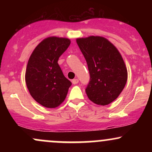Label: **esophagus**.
<instances>
[{"mask_svg": "<svg viewBox=\"0 0 152 152\" xmlns=\"http://www.w3.org/2000/svg\"><path fill=\"white\" fill-rule=\"evenodd\" d=\"M78 83V79H77V78H75V79L72 80L73 84H77Z\"/></svg>", "mask_w": 152, "mask_h": 152, "instance_id": "obj_1", "label": "esophagus"}]
</instances>
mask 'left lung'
Instances as JSON below:
<instances>
[{
	"label": "left lung",
	"mask_w": 152,
	"mask_h": 152,
	"mask_svg": "<svg viewBox=\"0 0 152 152\" xmlns=\"http://www.w3.org/2000/svg\"><path fill=\"white\" fill-rule=\"evenodd\" d=\"M88 65L90 81L86 93L94 104L106 106L121 93L127 81V69L117 48L101 36L76 39Z\"/></svg>",
	"instance_id": "8db88e82"
}]
</instances>
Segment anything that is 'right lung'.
I'll return each mask as SVG.
<instances>
[{
  "instance_id": "add662e5",
  "label": "right lung",
  "mask_w": 152,
  "mask_h": 152,
  "mask_svg": "<svg viewBox=\"0 0 152 152\" xmlns=\"http://www.w3.org/2000/svg\"><path fill=\"white\" fill-rule=\"evenodd\" d=\"M71 43L69 38L53 36L43 40L31 53L26 71V83L31 96L46 108H56L65 100L71 82L58 64Z\"/></svg>"
}]
</instances>
